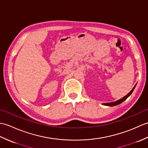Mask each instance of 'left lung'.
Returning a JSON list of instances; mask_svg holds the SVG:
<instances>
[{"instance_id":"8db88e82","label":"left lung","mask_w":148,"mask_h":148,"mask_svg":"<svg viewBox=\"0 0 148 148\" xmlns=\"http://www.w3.org/2000/svg\"><path fill=\"white\" fill-rule=\"evenodd\" d=\"M136 85L134 86V87L133 88V89L130 92L128 93L127 95H125V97H123V98H121V99H119V100H116V101H115V102H109V103H103V105H105V106H117V105H118V104H119V103H122L123 102V101H125V100H126L128 97H129L132 93V92H133V91H134V90L135 89V88H136Z\"/></svg>"}]
</instances>
